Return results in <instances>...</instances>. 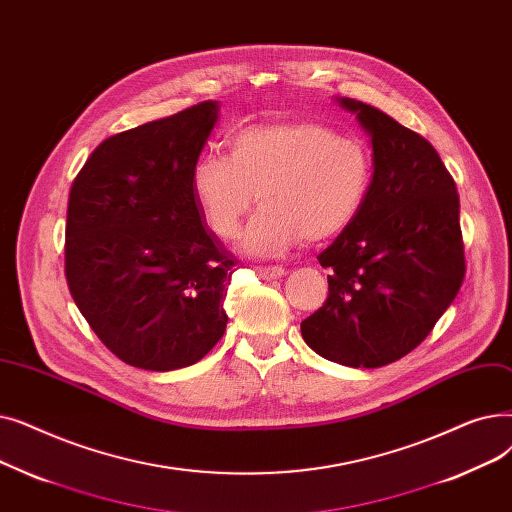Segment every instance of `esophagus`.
<instances>
[{
    "label": "esophagus",
    "mask_w": 512,
    "mask_h": 512,
    "mask_svg": "<svg viewBox=\"0 0 512 512\" xmlns=\"http://www.w3.org/2000/svg\"><path fill=\"white\" fill-rule=\"evenodd\" d=\"M256 273L262 279H266V281H273V279L283 277L285 269H283V266H279V264H275V266H256Z\"/></svg>",
    "instance_id": "34e87169"
}]
</instances>
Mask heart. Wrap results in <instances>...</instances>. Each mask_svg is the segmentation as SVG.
Instances as JSON below:
<instances>
[{
	"instance_id": "heart-1",
	"label": "heart",
	"mask_w": 512,
	"mask_h": 512,
	"mask_svg": "<svg viewBox=\"0 0 512 512\" xmlns=\"http://www.w3.org/2000/svg\"><path fill=\"white\" fill-rule=\"evenodd\" d=\"M229 156L206 152L189 187L208 229L233 239L256 200L262 210L243 237L250 254L273 256L346 231L367 202L375 162L358 139L319 120H273L229 135Z\"/></svg>"
}]
</instances>
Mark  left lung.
I'll return each instance as SVG.
<instances>
[{
	"mask_svg": "<svg viewBox=\"0 0 512 512\" xmlns=\"http://www.w3.org/2000/svg\"><path fill=\"white\" fill-rule=\"evenodd\" d=\"M339 104L371 135L373 187L352 225L319 254L331 269L329 296L300 329L323 358L377 369L415 350L458 294L467 271L460 202L425 137L369 104Z\"/></svg>",
	"mask_w": 512,
	"mask_h": 512,
	"instance_id": "8db88e82",
	"label": "left lung"
}]
</instances>
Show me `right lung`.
I'll list each match as a JSON object with an SVG mask.
<instances>
[{
  "label": "right lung",
  "mask_w": 512,
  "mask_h": 512,
  "mask_svg": "<svg viewBox=\"0 0 512 512\" xmlns=\"http://www.w3.org/2000/svg\"><path fill=\"white\" fill-rule=\"evenodd\" d=\"M216 102L104 139L70 187L64 273L102 344L145 371L202 360L223 337L235 256L204 223L191 168Z\"/></svg>",
  "instance_id": "obj_1"
}]
</instances>
